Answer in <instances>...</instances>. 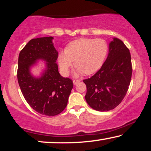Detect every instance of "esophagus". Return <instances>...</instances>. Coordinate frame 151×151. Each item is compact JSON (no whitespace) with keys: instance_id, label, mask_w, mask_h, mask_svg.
<instances>
[{"instance_id":"esophagus-1","label":"esophagus","mask_w":151,"mask_h":151,"mask_svg":"<svg viewBox=\"0 0 151 151\" xmlns=\"http://www.w3.org/2000/svg\"><path fill=\"white\" fill-rule=\"evenodd\" d=\"M80 81H81V80H73V84H75V85H76V84H77L78 82H80Z\"/></svg>"}]
</instances>
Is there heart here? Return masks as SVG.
Here are the masks:
<instances>
[{
    "mask_svg": "<svg viewBox=\"0 0 151 151\" xmlns=\"http://www.w3.org/2000/svg\"><path fill=\"white\" fill-rule=\"evenodd\" d=\"M108 51V46L102 39L80 38L68 45L65 51L60 53V69L67 75L74 60L76 76L92 74L102 67Z\"/></svg>",
    "mask_w": 151,
    "mask_h": 151,
    "instance_id": "heart-1",
    "label": "heart"
}]
</instances>
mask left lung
Instances as JSON below:
<instances>
[{"instance_id":"obj_1","label":"left lung","mask_w":151,"mask_h":151,"mask_svg":"<svg viewBox=\"0 0 151 151\" xmlns=\"http://www.w3.org/2000/svg\"><path fill=\"white\" fill-rule=\"evenodd\" d=\"M131 53L117 38L109 43V54L100 69L83 82L86 86L85 99L92 109L108 111L120 104L131 82Z\"/></svg>"}]
</instances>
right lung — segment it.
I'll return each mask as SVG.
<instances>
[{
  "instance_id": "1",
  "label": "right lung",
  "mask_w": 151,
  "mask_h": 151,
  "mask_svg": "<svg viewBox=\"0 0 151 151\" xmlns=\"http://www.w3.org/2000/svg\"><path fill=\"white\" fill-rule=\"evenodd\" d=\"M51 36L32 39L19 53L17 78L20 90L27 102L37 112L54 116L66 108L73 82L61 76L56 60L58 52L53 46ZM43 60L45 67L36 77L31 68Z\"/></svg>"
}]
</instances>
